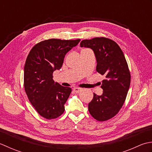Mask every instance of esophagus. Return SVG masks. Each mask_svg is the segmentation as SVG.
I'll list each match as a JSON object with an SVG mask.
<instances>
[{
	"label": "esophagus",
	"mask_w": 152,
	"mask_h": 152,
	"mask_svg": "<svg viewBox=\"0 0 152 152\" xmlns=\"http://www.w3.org/2000/svg\"><path fill=\"white\" fill-rule=\"evenodd\" d=\"M81 88H77V87H75V88H73V92H75V93H79V92L81 91Z\"/></svg>",
	"instance_id": "esophagus-1"
}]
</instances>
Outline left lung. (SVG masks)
I'll return each mask as SVG.
<instances>
[{"label":"left lung","instance_id":"1","mask_svg":"<svg viewBox=\"0 0 152 152\" xmlns=\"http://www.w3.org/2000/svg\"><path fill=\"white\" fill-rule=\"evenodd\" d=\"M80 46L93 50L96 72L106 77L101 86L103 93H94L88 104L89 113L99 121H107L119 112L129 91L131 74L125 57L115 42L104 37L83 40Z\"/></svg>","mask_w":152,"mask_h":152}]
</instances>
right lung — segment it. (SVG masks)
Returning a JSON list of instances; mask_svg holds the SVG:
<instances>
[{
    "mask_svg": "<svg viewBox=\"0 0 152 152\" xmlns=\"http://www.w3.org/2000/svg\"><path fill=\"white\" fill-rule=\"evenodd\" d=\"M51 39L35 45L24 66V87L29 100L37 112L47 119L64 112L72 88L54 82L52 74L61 69L65 56L80 42Z\"/></svg>",
    "mask_w": 152,
    "mask_h": 152,
    "instance_id": "right-lung-1",
    "label": "right lung"
}]
</instances>
